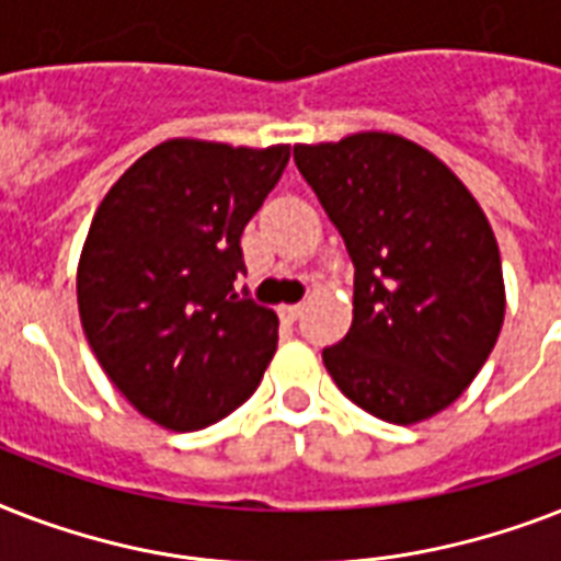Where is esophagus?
Segmentation results:
<instances>
[{"mask_svg": "<svg viewBox=\"0 0 561 561\" xmlns=\"http://www.w3.org/2000/svg\"><path fill=\"white\" fill-rule=\"evenodd\" d=\"M299 311H302V306H279L282 323H294V320L299 317Z\"/></svg>", "mask_w": 561, "mask_h": 561, "instance_id": "esophagus-1", "label": "esophagus"}]
</instances>
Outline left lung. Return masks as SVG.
I'll list each match as a JSON object with an SVG mask.
<instances>
[{"mask_svg": "<svg viewBox=\"0 0 561 561\" xmlns=\"http://www.w3.org/2000/svg\"><path fill=\"white\" fill-rule=\"evenodd\" d=\"M355 264L352 329L323 350L346 399L416 425L474 381L504 325L495 232L443 160L396 134L294 145Z\"/></svg>", "mask_w": 561, "mask_h": 561, "instance_id": "left-lung-1", "label": "left lung"}]
</instances>
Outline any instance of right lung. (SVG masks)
Segmentation results:
<instances>
[{"label": "right lung", "mask_w": 561, "mask_h": 561, "mask_svg": "<svg viewBox=\"0 0 561 561\" xmlns=\"http://www.w3.org/2000/svg\"><path fill=\"white\" fill-rule=\"evenodd\" d=\"M290 145L169 139L139 157L95 209L78 311L116 390L171 431L244 404L279 341V317L236 294L241 232L288 165Z\"/></svg>", "instance_id": "add662e5"}]
</instances>
